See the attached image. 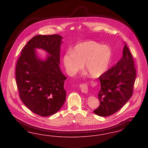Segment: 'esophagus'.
<instances>
[{
  "label": "esophagus",
  "instance_id": "1",
  "mask_svg": "<svg viewBox=\"0 0 148 148\" xmlns=\"http://www.w3.org/2000/svg\"><path fill=\"white\" fill-rule=\"evenodd\" d=\"M80 89L82 92L84 93H87L88 91V84L86 83H84L80 85Z\"/></svg>",
  "mask_w": 148,
  "mask_h": 148
}]
</instances>
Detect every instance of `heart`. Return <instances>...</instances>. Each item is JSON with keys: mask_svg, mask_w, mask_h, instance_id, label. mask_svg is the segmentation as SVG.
<instances>
[{"mask_svg": "<svg viewBox=\"0 0 148 148\" xmlns=\"http://www.w3.org/2000/svg\"><path fill=\"white\" fill-rule=\"evenodd\" d=\"M112 53L106 45L88 41L77 44L74 49L67 51L63 61L67 73L71 76L76 75L84 66L94 77L102 75L108 70L110 64Z\"/></svg>", "mask_w": 148, "mask_h": 148, "instance_id": "1", "label": "heart"}]
</instances>
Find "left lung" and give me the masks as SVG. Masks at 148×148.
<instances>
[{"instance_id": "left-lung-1", "label": "left lung", "mask_w": 148, "mask_h": 148, "mask_svg": "<svg viewBox=\"0 0 148 148\" xmlns=\"http://www.w3.org/2000/svg\"><path fill=\"white\" fill-rule=\"evenodd\" d=\"M121 59L98 77L100 106L94 111L99 116H108L117 112L132 97L136 77L134 60L125 44Z\"/></svg>"}]
</instances>
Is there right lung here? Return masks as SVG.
<instances>
[{"label":"right lung","mask_w":148,"mask_h":148,"mask_svg":"<svg viewBox=\"0 0 148 148\" xmlns=\"http://www.w3.org/2000/svg\"><path fill=\"white\" fill-rule=\"evenodd\" d=\"M62 38L58 34L36 35L23 48L17 61L15 78L20 98L29 110L42 116L56 113L65 101L66 77L59 67ZM35 48L45 49L51 56L39 60Z\"/></svg>","instance_id":"add662e5"}]
</instances>
